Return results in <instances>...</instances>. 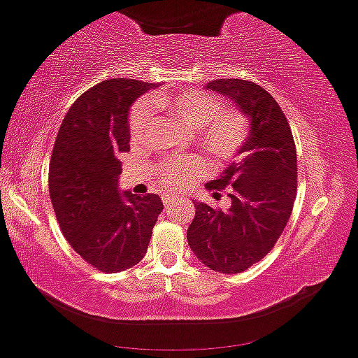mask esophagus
Instances as JSON below:
<instances>
[{
    "label": "esophagus",
    "mask_w": 358,
    "mask_h": 358,
    "mask_svg": "<svg viewBox=\"0 0 358 358\" xmlns=\"http://www.w3.org/2000/svg\"><path fill=\"white\" fill-rule=\"evenodd\" d=\"M162 199H164V205H165V208H167V210L171 208V206L174 205V201H176V198H171V196H169V194H165Z\"/></svg>",
    "instance_id": "34e87169"
}]
</instances>
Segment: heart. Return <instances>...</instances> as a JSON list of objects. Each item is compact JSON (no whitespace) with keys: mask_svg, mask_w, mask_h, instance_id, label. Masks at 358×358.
<instances>
[{"mask_svg":"<svg viewBox=\"0 0 358 358\" xmlns=\"http://www.w3.org/2000/svg\"><path fill=\"white\" fill-rule=\"evenodd\" d=\"M153 107L167 110L184 126L193 129V138L210 155L230 159L244 147L249 134L248 119L239 110L229 109L215 95L203 90H187L179 94L157 92L150 101H140L131 110L133 138L143 136L152 124ZM199 157L182 160H169L160 165V180L165 186H180L186 179H193L203 171Z\"/></svg>","mask_w":358,"mask_h":358,"instance_id":"obj_1","label":"heart"}]
</instances>
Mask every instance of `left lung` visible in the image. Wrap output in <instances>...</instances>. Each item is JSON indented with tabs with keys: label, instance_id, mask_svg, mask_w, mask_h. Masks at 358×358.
<instances>
[{
	"label": "left lung",
	"instance_id": "obj_1",
	"mask_svg": "<svg viewBox=\"0 0 358 358\" xmlns=\"http://www.w3.org/2000/svg\"><path fill=\"white\" fill-rule=\"evenodd\" d=\"M206 88L234 101L249 134L241 159L206 184L210 191L230 186L232 205L222 211L196 201L187 242L210 270L234 275L263 259L282 236L297 194V152L282 107L263 87L220 78Z\"/></svg>",
	"mask_w": 358,
	"mask_h": 358
}]
</instances>
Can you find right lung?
I'll list each match as a JSON object with an SVG mask.
<instances>
[{
    "label": "right lung",
    "instance_id": "1",
    "mask_svg": "<svg viewBox=\"0 0 358 358\" xmlns=\"http://www.w3.org/2000/svg\"><path fill=\"white\" fill-rule=\"evenodd\" d=\"M153 87L129 78L97 83L73 102L52 148L49 196L61 232L88 264L106 273L143 259L164 210L157 194L121 193L117 186L119 155L129 152V107Z\"/></svg>",
    "mask_w": 358,
    "mask_h": 358
}]
</instances>
